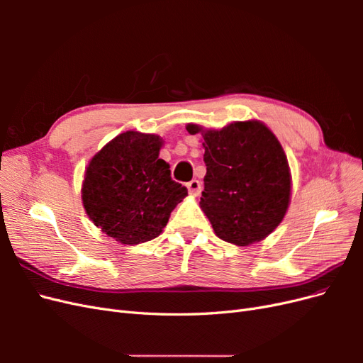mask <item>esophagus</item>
<instances>
[{
	"mask_svg": "<svg viewBox=\"0 0 363 363\" xmlns=\"http://www.w3.org/2000/svg\"><path fill=\"white\" fill-rule=\"evenodd\" d=\"M186 188H188L192 196H199L201 194V183L199 180H191L189 183H186Z\"/></svg>",
	"mask_w": 363,
	"mask_h": 363,
	"instance_id": "1",
	"label": "esophagus"
}]
</instances>
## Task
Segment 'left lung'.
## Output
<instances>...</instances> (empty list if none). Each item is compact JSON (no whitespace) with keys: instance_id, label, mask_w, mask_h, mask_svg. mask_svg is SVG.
Instances as JSON below:
<instances>
[{"instance_id":"8db88e82","label":"left lung","mask_w":363,"mask_h":363,"mask_svg":"<svg viewBox=\"0 0 363 363\" xmlns=\"http://www.w3.org/2000/svg\"><path fill=\"white\" fill-rule=\"evenodd\" d=\"M201 133L206 177L200 206L219 239L247 247L271 235L291 201V172L279 139L260 121Z\"/></svg>"}]
</instances>
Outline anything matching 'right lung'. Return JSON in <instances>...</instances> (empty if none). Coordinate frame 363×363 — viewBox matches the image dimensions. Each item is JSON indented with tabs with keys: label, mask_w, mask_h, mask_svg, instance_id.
I'll use <instances>...</instances> for the list:
<instances>
[{
	"label": "right lung",
	"mask_w": 363,
	"mask_h": 363,
	"mask_svg": "<svg viewBox=\"0 0 363 363\" xmlns=\"http://www.w3.org/2000/svg\"><path fill=\"white\" fill-rule=\"evenodd\" d=\"M157 135L125 131L91 159L82 200L91 221L125 245L157 238L188 189L171 179L169 164L159 157Z\"/></svg>",
	"instance_id": "1"
}]
</instances>
